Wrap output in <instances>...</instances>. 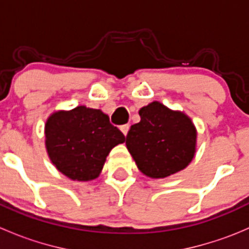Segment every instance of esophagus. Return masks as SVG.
<instances>
[{"label":"esophagus","instance_id":"1","mask_svg":"<svg viewBox=\"0 0 249 249\" xmlns=\"http://www.w3.org/2000/svg\"><path fill=\"white\" fill-rule=\"evenodd\" d=\"M129 129H130V125L129 124H125L123 125L122 127H120V130H122V132L124 134V136H126L127 132H129Z\"/></svg>","mask_w":249,"mask_h":249}]
</instances>
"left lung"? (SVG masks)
<instances>
[{
	"label": "left lung",
	"instance_id": "8db88e82",
	"mask_svg": "<svg viewBox=\"0 0 249 249\" xmlns=\"http://www.w3.org/2000/svg\"><path fill=\"white\" fill-rule=\"evenodd\" d=\"M141 122L126 135L127 150L143 175L165 178L182 171L196 152V129L179 110L154 101L139 112Z\"/></svg>",
	"mask_w": 249,
	"mask_h": 249
}]
</instances>
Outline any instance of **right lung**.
Segmentation results:
<instances>
[{
    "instance_id": "add662e5",
    "label": "right lung",
    "mask_w": 249,
    "mask_h": 249,
    "mask_svg": "<svg viewBox=\"0 0 249 249\" xmlns=\"http://www.w3.org/2000/svg\"><path fill=\"white\" fill-rule=\"evenodd\" d=\"M46 148L53 165L72 180L99 177L107 155L125 141L102 110L78 106L54 112L46 123Z\"/></svg>"
}]
</instances>
